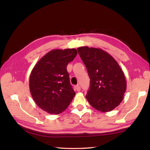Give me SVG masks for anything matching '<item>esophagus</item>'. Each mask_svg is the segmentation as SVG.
I'll list each match as a JSON object with an SVG mask.
<instances>
[{
	"label": "esophagus",
	"instance_id": "obj_1",
	"mask_svg": "<svg viewBox=\"0 0 150 150\" xmlns=\"http://www.w3.org/2000/svg\"><path fill=\"white\" fill-rule=\"evenodd\" d=\"M75 89H76V90L78 92H79L80 91H81V88H80V86H79V85H77V86H76V87H75Z\"/></svg>",
	"mask_w": 150,
	"mask_h": 150
}]
</instances>
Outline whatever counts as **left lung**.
I'll list each match as a JSON object with an SVG mask.
<instances>
[{
	"mask_svg": "<svg viewBox=\"0 0 150 150\" xmlns=\"http://www.w3.org/2000/svg\"><path fill=\"white\" fill-rule=\"evenodd\" d=\"M78 51L90 78L86 99L98 111L113 110L122 101L126 89L123 71L115 59L101 49L83 46Z\"/></svg>",
	"mask_w": 150,
	"mask_h": 150,
	"instance_id": "obj_1",
	"label": "left lung"
}]
</instances>
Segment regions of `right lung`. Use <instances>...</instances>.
<instances>
[{
    "label": "right lung",
    "instance_id": "add662e5",
    "mask_svg": "<svg viewBox=\"0 0 150 150\" xmlns=\"http://www.w3.org/2000/svg\"><path fill=\"white\" fill-rule=\"evenodd\" d=\"M77 54L76 49L52 50L31 71L30 94L36 104L49 114L59 115L64 111L75 96L66 67Z\"/></svg>",
    "mask_w": 150,
    "mask_h": 150
}]
</instances>
